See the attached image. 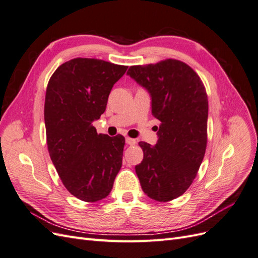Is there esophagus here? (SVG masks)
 <instances>
[{"instance_id": "esophagus-1", "label": "esophagus", "mask_w": 258, "mask_h": 258, "mask_svg": "<svg viewBox=\"0 0 258 258\" xmlns=\"http://www.w3.org/2000/svg\"><path fill=\"white\" fill-rule=\"evenodd\" d=\"M126 143L129 145H135L136 144V140L131 139V138H126Z\"/></svg>"}]
</instances>
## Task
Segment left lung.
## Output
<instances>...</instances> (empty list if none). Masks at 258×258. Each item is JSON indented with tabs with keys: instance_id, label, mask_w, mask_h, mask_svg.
<instances>
[{
	"instance_id": "8db88e82",
	"label": "left lung",
	"mask_w": 258,
	"mask_h": 258,
	"mask_svg": "<svg viewBox=\"0 0 258 258\" xmlns=\"http://www.w3.org/2000/svg\"><path fill=\"white\" fill-rule=\"evenodd\" d=\"M127 74L152 97V114L160 121L155 146L139 142L144 157L136 166L143 191L167 202L188 189L205 157L208 96L198 74L184 62L166 59L132 66Z\"/></svg>"
}]
</instances>
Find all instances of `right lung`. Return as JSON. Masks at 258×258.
Returning a JSON list of instances; mask_svg holds the SVG:
<instances>
[{"mask_svg":"<svg viewBox=\"0 0 258 258\" xmlns=\"http://www.w3.org/2000/svg\"><path fill=\"white\" fill-rule=\"evenodd\" d=\"M104 60L75 58L51 75L44 119L50 159L66 188L86 202L108 196L122 165L124 138L98 134L114 84L127 71Z\"/></svg>","mask_w":258,"mask_h":258,"instance_id":"right-lung-1","label":"right lung"}]
</instances>
